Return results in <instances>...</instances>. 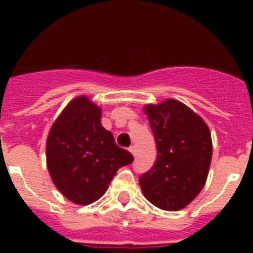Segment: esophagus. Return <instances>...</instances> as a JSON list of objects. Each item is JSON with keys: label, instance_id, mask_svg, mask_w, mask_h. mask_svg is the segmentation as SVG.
Here are the masks:
<instances>
[{"label": "esophagus", "instance_id": "34e87169", "mask_svg": "<svg viewBox=\"0 0 253 253\" xmlns=\"http://www.w3.org/2000/svg\"><path fill=\"white\" fill-rule=\"evenodd\" d=\"M128 151H130L131 154L134 155V156H135V155H136V147H135V146H131V147H128Z\"/></svg>", "mask_w": 253, "mask_h": 253}]
</instances>
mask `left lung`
I'll return each mask as SVG.
<instances>
[{
    "mask_svg": "<svg viewBox=\"0 0 253 253\" xmlns=\"http://www.w3.org/2000/svg\"><path fill=\"white\" fill-rule=\"evenodd\" d=\"M158 158L139 177L143 194L162 210L176 211L204 188L211 163V135L206 123L184 103L167 99L144 107Z\"/></svg>",
    "mask_w": 253,
    "mask_h": 253,
    "instance_id": "1",
    "label": "left lung"
}]
</instances>
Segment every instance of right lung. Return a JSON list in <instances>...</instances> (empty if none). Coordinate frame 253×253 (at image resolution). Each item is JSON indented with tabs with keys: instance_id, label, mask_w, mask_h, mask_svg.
I'll return each mask as SVG.
<instances>
[{
	"instance_id": "add662e5",
	"label": "right lung",
	"mask_w": 253,
	"mask_h": 253,
	"mask_svg": "<svg viewBox=\"0 0 253 253\" xmlns=\"http://www.w3.org/2000/svg\"><path fill=\"white\" fill-rule=\"evenodd\" d=\"M45 154L53 184L79 205L102 197L117 170L134 160L102 127L101 109L84 95L71 101L52 125Z\"/></svg>"
}]
</instances>
